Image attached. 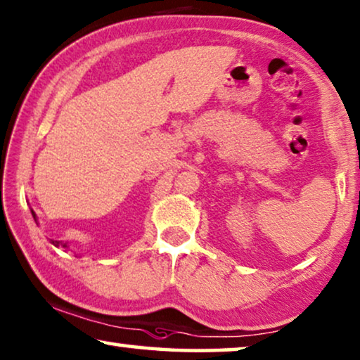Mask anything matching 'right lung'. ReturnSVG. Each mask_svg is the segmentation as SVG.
<instances>
[{"instance_id": "1", "label": "right lung", "mask_w": 360, "mask_h": 360, "mask_svg": "<svg viewBox=\"0 0 360 360\" xmlns=\"http://www.w3.org/2000/svg\"><path fill=\"white\" fill-rule=\"evenodd\" d=\"M32 216H34V219H35V212L32 211ZM35 221H37V219H35ZM51 243L55 245V247H63V248H66L68 245L66 243H63V242H58V240H51Z\"/></svg>"}]
</instances>
